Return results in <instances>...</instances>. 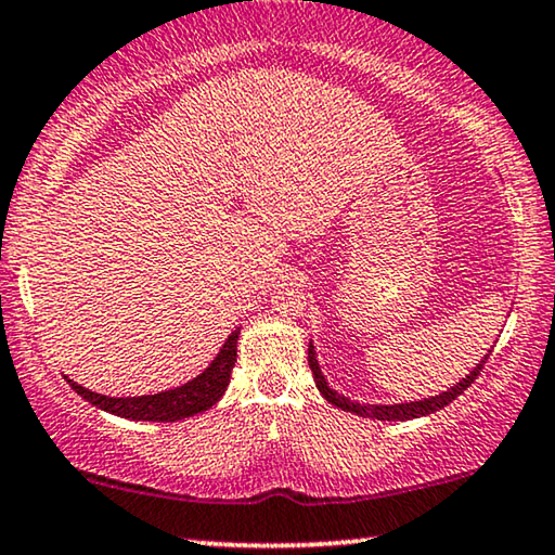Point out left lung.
<instances>
[{
    "label": "left lung",
    "instance_id": "left-lung-1",
    "mask_svg": "<svg viewBox=\"0 0 555 555\" xmlns=\"http://www.w3.org/2000/svg\"><path fill=\"white\" fill-rule=\"evenodd\" d=\"M489 357H491V351L486 353L481 363H478V366L470 371L466 378H461V382L456 386H451L449 391L431 396V399L409 401V403H366V406H363V403H357V401L346 399V396H341V393H336L334 388L326 384V378L319 369L317 351H313V346L309 344V366H311L313 382H317V388L321 391V396H324L328 403H334V406H338L341 411H351V413H357V416L376 418V421H411V418H418V416H428V413H434V411H441L443 406H449L453 399H459V396L466 391L470 384H474V378L481 374V369L486 366Z\"/></svg>",
    "mask_w": 555,
    "mask_h": 555
}]
</instances>
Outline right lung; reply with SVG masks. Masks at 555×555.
<instances>
[{
  "label": "right lung",
  "instance_id": "obj_1",
  "mask_svg": "<svg viewBox=\"0 0 555 555\" xmlns=\"http://www.w3.org/2000/svg\"><path fill=\"white\" fill-rule=\"evenodd\" d=\"M236 341H238V328L231 331V336L221 346L217 359L209 363V369L204 374H198L192 382L169 391L152 393V396H127V399H114V396L94 393L89 388L79 386L72 378H66L69 386L77 391L81 399H87L92 406L109 411L114 416L131 418V421H181L211 409L221 396H224L231 369L236 363Z\"/></svg>",
  "mask_w": 555,
  "mask_h": 555
}]
</instances>
